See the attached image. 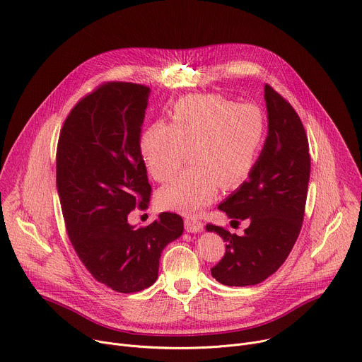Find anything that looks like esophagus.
<instances>
[{
	"instance_id": "obj_1",
	"label": "esophagus",
	"mask_w": 362,
	"mask_h": 362,
	"mask_svg": "<svg viewBox=\"0 0 362 362\" xmlns=\"http://www.w3.org/2000/svg\"><path fill=\"white\" fill-rule=\"evenodd\" d=\"M184 226H185V230L189 233H197L203 230V223L196 217H185Z\"/></svg>"
}]
</instances>
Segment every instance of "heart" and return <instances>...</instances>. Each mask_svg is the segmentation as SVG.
I'll list each match as a JSON object with an SVG mask.
<instances>
[{"label": "heart", "mask_w": 362, "mask_h": 362, "mask_svg": "<svg viewBox=\"0 0 362 362\" xmlns=\"http://www.w3.org/2000/svg\"><path fill=\"white\" fill-rule=\"evenodd\" d=\"M267 134L264 111L216 95H188L171 110L170 124L156 122L141 137V155L151 177L171 180L187 159L191 166L159 189L165 210L196 214L217 194L239 187L252 174Z\"/></svg>", "instance_id": "heart-1"}]
</instances>
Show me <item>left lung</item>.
Returning <instances> with one entry per match:
<instances>
[{
    "instance_id": "8db88e82",
    "label": "left lung",
    "mask_w": 362,
    "mask_h": 362,
    "mask_svg": "<svg viewBox=\"0 0 362 362\" xmlns=\"http://www.w3.org/2000/svg\"><path fill=\"white\" fill-rule=\"evenodd\" d=\"M268 136L249 180L218 204L233 221L247 220L243 236L209 223L226 242L213 278L230 287L255 286L287 259L301 230L310 178L308 134L291 104L265 86Z\"/></svg>"
}]
</instances>
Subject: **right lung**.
I'll use <instances>...</instances> for the list:
<instances>
[{
	"label": "right lung",
	"mask_w": 362,
	"mask_h": 362,
	"mask_svg": "<svg viewBox=\"0 0 362 362\" xmlns=\"http://www.w3.org/2000/svg\"><path fill=\"white\" fill-rule=\"evenodd\" d=\"M151 90L110 81L82 97L61 129L57 187L65 228L81 262L119 293H137L158 278L162 249L182 235V217L160 213L145 228L127 223L146 210L152 187L141 155Z\"/></svg>",
	"instance_id": "add662e5"
}]
</instances>
